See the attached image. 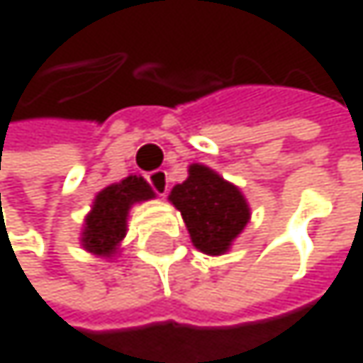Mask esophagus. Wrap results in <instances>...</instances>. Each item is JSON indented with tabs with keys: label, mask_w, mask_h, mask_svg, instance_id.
<instances>
[{
	"label": "esophagus",
	"mask_w": 363,
	"mask_h": 363,
	"mask_svg": "<svg viewBox=\"0 0 363 363\" xmlns=\"http://www.w3.org/2000/svg\"><path fill=\"white\" fill-rule=\"evenodd\" d=\"M147 182L152 186V190L158 194V196H164L169 192V175L164 169H156L147 175Z\"/></svg>",
	"instance_id": "obj_1"
}]
</instances>
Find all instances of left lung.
<instances>
[{
	"mask_svg": "<svg viewBox=\"0 0 363 363\" xmlns=\"http://www.w3.org/2000/svg\"><path fill=\"white\" fill-rule=\"evenodd\" d=\"M192 244L205 255H222L244 231L250 209L242 192L203 164H192L184 184L171 190Z\"/></svg>",
	"mask_w": 363,
	"mask_h": 363,
	"instance_id": "8db88e82",
	"label": "left lung"
}]
</instances>
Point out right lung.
Returning <instances> with one entry per match:
<instances>
[{
	"instance_id": "obj_1",
	"label": "right lung",
	"mask_w": 363,
	"mask_h": 363,
	"mask_svg": "<svg viewBox=\"0 0 363 363\" xmlns=\"http://www.w3.org/2000/svg\"><path fill=\"white\" fill-rule=\"evenodd\" d=\"M154 196V190L143 177H125L119 184L104 188L91 207V213L85 220L83 246L96 255H113L117 244L125 235V216L132 203L147 201Z\"/></svg>"
}]
</instances>
